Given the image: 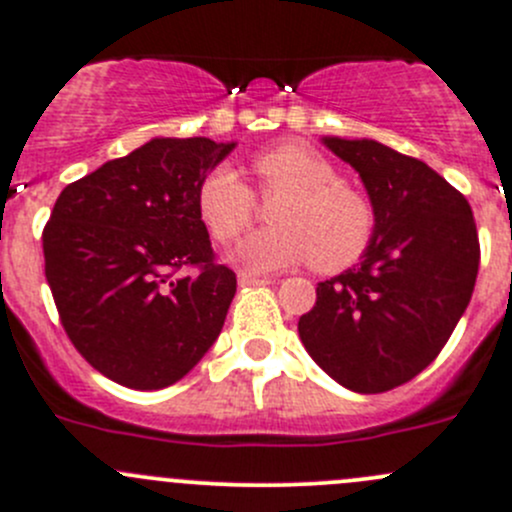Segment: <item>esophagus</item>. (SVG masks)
Masks as SVG:
<instances>
[{"label": "esophagus", "instance_id": "34e87169", "mask_svg": "<svg viewBox=\"0 0 512 512\" xmlns=\"http://www.w3.org/2000/svg\"><path fill=\"white\" fill-rule=\"evenodd\" d=\"M237 282H240V287L270 285L272 277H267V275H252V272H240V275H237Z\"/></svg>", "mask_w": 512, "mask_h": 512}]
</instances>
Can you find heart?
<instances>
[{
  "label": "heart",
  "instance_id": "heart-1",
  "mask_svg": "<svg viewBox=\"0 0 512 512\" xmlns=\"http://www.w3.org/2000/svg\"><path fill=\"white\" fill-rule=\"evenodd\" d=\"M265 193H282L272 210L275 227L247 235L230 262L245 272H270L309 262L322 272L354 265L374 235L369 200L342 183L327 158L299 143H282L252 160ZM198 213L218 242H232L247 230L255 195L245 180L218 165L198 185Z\"/></svg>",
  "mask_w": 512,
  "mask_h": 512
}]
</instances>
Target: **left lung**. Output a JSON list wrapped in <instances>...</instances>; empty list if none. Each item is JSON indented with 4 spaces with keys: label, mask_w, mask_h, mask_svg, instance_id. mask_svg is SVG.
<instances>
[{
    "label": "left lung",
    "mask_w": 512,
    "mask_h": 512,
    "mask_svg": "<svg viewBox=\"0 0 512 512\" xmlns=\"http://www.w3.org/2000/svg\"><path fill=\"white\" fill-rule=\"evenodd\" d=\"M322 143L359 173L374 235L359 265L319 282L299 339L344 389L381 394L421 374L466 312L480 262L476 220L423 160L371 138Z\"/></svg>",
    "instance_id": "8db88e82"
}]
</instances>
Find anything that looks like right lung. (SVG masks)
I'll return each mask as SVG.
<instances>
[{
	"label": "right lung",
	"instance_id": "1",
	"mask_svg": "<svg viewBox=\"0 0 512 512\" xmlns=\"http://www.w3.org/2000/svg\"><path fill=\"white\" fill-rule=\"evenodd\" d=\"M235 143L151 138L66 185L44 227L46 282L71 344L116 384L165 389L218 339L235 272L213 262L198 185ZM198 266L193 278H173Z\"/></svg>",
	"mask_w": 512,
	"mask_h": 512
}]
</instances>
